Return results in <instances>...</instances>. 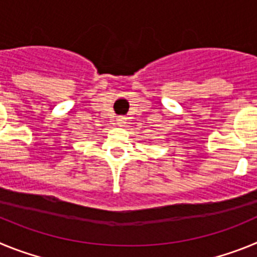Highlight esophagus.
I'll list each match as a JSON object with an SVG mask.
<instances>
[{
	"instance_id": "34e87169",
	"label": "esophagus",
	"mask_w": 257,
	"mask_h": 257,
	"mask_svg": "<svg viewBox=\"0 0 257 257\" xmlns=\"http://www.w3.org/2000/svg\"><path fill=\"white\" fill-rule=\"evenodd\" d=\"M117 124L119 127H123L126 124V118L124 117H118L117 118Z\"/></svg>"
}]
</instances>
